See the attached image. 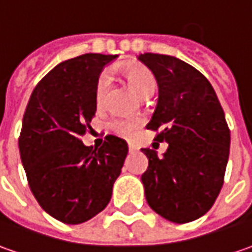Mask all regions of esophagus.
Listing matches in <instances>:
<instances>
[{
	"label": "esophagus",
	"mask_w": 252,
	"mask_h": 252,
	"mask_svg": "<svg viewBox=\"0 0 252 252\" xmlns=\"http://www.w3.org/2000/svg\"><path fill=\"white\" fill-rule=\"evenodd\" d=\"M128 149H129V152H134V151H137L138 148L135 144H132V142H128Z\"/></svg>",
	"instance_id": "34e87169"
}]
</instances>
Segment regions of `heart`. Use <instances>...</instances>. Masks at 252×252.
Returning <instances> with one entry per match:
<instances>
[{
    "label": "heart",
    "mask_w": 252,
    "mask_h": 252,
    "mask_svg": "<svg viewBox=\"0 0 252 252\" xmlns=\"http://www.w3.org/2000/svg\"><path fill=\"white\" fill-rule=\"evenodd\" d=\"M123 74L126 77V83L132 87V90L142 98L151 97L157 89L155 76L152 74V71L147 67H144V66L128 64L123 69ZM107 87H108V77H107V74H101L97 80V86H95V101H97V104L103 103ZM139 126H141L139 120L114 118L110 121V128L114 131L115 134L126 138L134 137Z\"/></svg>",
    "instance_id": "b5f03b06"
}]
</instances>
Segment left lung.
<instances>
[{"mask_svg":"<svg viewBox=\"0 0 252 252\" xmlns=\"http://www.w3.org/2000/svg\"><path fill=\"white\" fill-rule=\"evenodd\" d=\"M158 83L157 108L148 129L166 152L142 148L148 169L141 181L149 207L172 223H189L206 214L224 181L230 129L210 82L186 62L169 55L138 56Z\"/></svg>","mask_w":252,"mask_h":252,"instance_id":"left-lung-1","label":"left lung"}]
</instances>
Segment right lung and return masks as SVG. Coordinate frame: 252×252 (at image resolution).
<instances>
[{"label":"right lung","mask_w":252,"mask_h":252,"mask_svg":"<svg viewBox=\"0 0 252 252\" xmlns=\"http://www.w3.org/2000/svg\"><path fill=\"white\" fill-rule=\"evenodd\" d=\"M115 58L86 53L59 63L33 89L24 114L18 145L29 188L40 207L66 224L104 210L128 154L115 135L98 149L80 139L92 129L100 73Z\"/></svg>","instance_id":"add662e5"}]
</instances>
